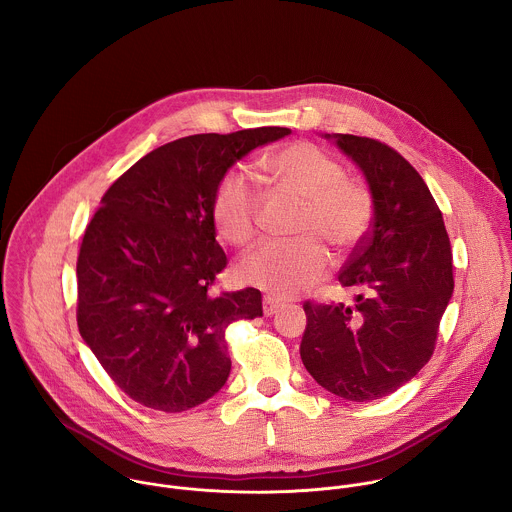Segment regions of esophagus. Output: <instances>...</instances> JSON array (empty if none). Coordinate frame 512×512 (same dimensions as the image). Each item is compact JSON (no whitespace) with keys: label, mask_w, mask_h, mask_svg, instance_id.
I'll return each instance as SVG.
<instances>
[{"label":"esophagus","mask_w":512,"mask_h":512,"mask_svg":"<svg viewBox=\"0 0 512 512\" xmlns=\"http://www.w3.org/2000/svg\"><path fill=\"white\" fill-rule=\"evenodd\" d=\"M262 303H264V315H266V317L276 315V313L284 307V301H280V299H276V297H270V295H266Z\"/></svg>","instance_id":"1"}]
</instances>
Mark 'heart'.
Segmentation results:
<instances>
[{"label": "heart", "instance_id": "b5f03b06", "mask_svg": "<svg viewBox=\"0 0 512 512\" xmlns=\"http://www.w3.org/2000/svg\"><path fill=\"white\" fill-rule=\"evenodd\" d=\"M262 167L280 189L305 201L297 222L303 238L256 248L242 258L236 274L272 297H290L329 268V254L317 238L339 252L353 248L370 224L372 205L365 189L347 179L343 163L313 144L282 147ZM260 207V185L242 171L226 173L213 197V219L222 238L238 248L250 246L258 234Z\"/></svg>", "mask_w": 512, "mask_h": 512}]
</instances>
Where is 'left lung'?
Masks as SVG:
<instances>
[{
  "instance_id": "1",
  "label": "left lung",
  "mask_w": 512,
  "mask_h": 512,
  "mask_svg": "<svg viewBox=\"0 0 512 512\" xmlns=\"http://www.w3.org/2000/svg\"><path fill=\"white\" fill-rule=\"evenodd\" d=\"M325 138L361 167L372 224L339 272L355 301H305L299 355L325 390L368 402L398 390L434 355L453 293L451 244L428 185L396 149L351 134Z\"/></svg>"
}]
</instances>
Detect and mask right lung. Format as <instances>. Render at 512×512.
I'll return each mask as SVG.
<instances>
[{
  "mask_svg": "<svg viewBox=\"0 0 512 512\" xmlns=\"http://www.w3.org/2000/svg\"><path fill=\"white\" fill-rule=\"evenodd\" d=\"M288 134L270 126L157 147L110 185L88 222L76 262L78 331L142 406L185 412L224 386L226 327L260 317L262 293L209 292L228 262L213 197L238 159Z\"/></svg>",
  "mask_w": 512,
  "mask_h": 512,
  "instance_id": "right-lung-1",
  "label": "right lung"
}]
</instances>
